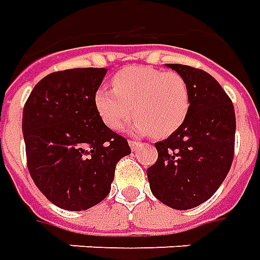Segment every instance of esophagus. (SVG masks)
Returning <instances> with one entry per match:
<instances>
[{
  "mask_svg": "<svg viewBox=\"0 0 260 260\" xmlns=\"http://www.w3.org/2000/svg\"><path fill=\"white\" fill-rule=\"evenodd\" d=\"M129 146L132 151H137L138 148L141 146V142H138V141H129Z\"/></svg>",
  "mask_w": 260,
  "mask_h": 260,
  "instance_id": "esophagus-1",
  "label": "esophagus"
}]
</instances>
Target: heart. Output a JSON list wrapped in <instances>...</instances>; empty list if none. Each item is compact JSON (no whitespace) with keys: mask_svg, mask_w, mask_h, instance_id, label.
Wrapping results in <instances>:
<instances>
[{"mask_svg":"<svg viewBox=\"0 0 260 260\" xmlns=\"http://www.w3.org/2000/svg\"><path fill=\"white\" fill-rule=\"evenodd\" d=\"M112 88L95 93L96 109L111 129H122L135 115L137 132L167 138L185 122L189 112V85L175 71L129 67L114 75Z\"/></svg>","mask_w":260,"mask_h":260,"instance_id":"b5f03b06","label":"heart"}]
</instances>
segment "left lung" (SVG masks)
Masks as SVG:
<instances>
[{
    "label": "left lung",
    "mask_w": 260,
    "mask_h": 260,
    "mask_svg": "<svg viewBox=\"0 0 260 260\" xmlns=\"http://www.w3.org/2000/svg\"><path fill=\"white\" fill-rule=\"evenodd\" d=\"M186 79L190 107L185 122L168 139L155 144L158 159L146 169L156 199L178 211L204 204L218 190L235 153L234 104L208 72L167 63Z\"/></svg>",
    "instance_id": "obj_1"
}]
</instances>
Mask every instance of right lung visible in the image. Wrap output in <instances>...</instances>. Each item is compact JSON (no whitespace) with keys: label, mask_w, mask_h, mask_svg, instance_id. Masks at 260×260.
Listing matches in <instances>:
<instances>
[{"label":"right lung","mask_w":260,"mask_h":260,"mask_svg":"<svg viewBox=\"0 0 260 260\" xmlns=\"http://www.w3.org/2000/svg\"><path fill=\"white\" fill-rule=\"evenodd\" d=\"M107 68L56 71L29 93L22 112L28 171L38 189L67 211H85L111 190L126 138L104 123L95 93Z\"/></svg>","instance_id":"add662e5"}]
</instances>
